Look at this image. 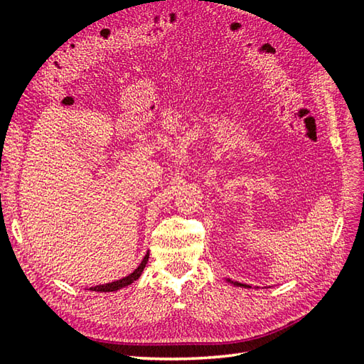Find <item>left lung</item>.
Wrapping results in <instances>:
<instances>
[{"instance_id":"8db88e82","label":"left lung","mask_w":364,"mask_h":364,"mask_svg":"<svg viewBox=\"0 0 364 364\" xmlns=\"http://www.w3.org/2000/svg\"><path fill=\"white\" fill-rule=\"evenodd\" d=\"M234 285H238V287H249L246 284H240V282H234Z\"/></svg>"}]
</instances>
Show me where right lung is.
<instances>
[{
  "instance_id": "1",
  "label": "right lung",
  "mask_w": 364,
  "mask_h": 364,
  "mask_svg": "<svg viewBox=\"0 0 364 364\" xmlns=\"http://www.w3.org/2000/svg\"><path fill=\"white\" fill-rule=\"evenodd\" d=\"M147 261H149V253H147V255L144 257V259L141 261V264L138 266V269H135V272H134V273H130L129 277H126V278H123V279L114 281V282L105 284V285H97V287H91L90 290H92V291H115V290H119V289L126 287V285H130L132 282L136 281V279L141 277V273H142V270H144Z\"/></svg>"
}]
</instances>
